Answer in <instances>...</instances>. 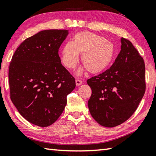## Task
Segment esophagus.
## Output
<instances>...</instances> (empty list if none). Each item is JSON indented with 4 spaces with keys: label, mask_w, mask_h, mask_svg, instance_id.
<instances>
[{
    "label": "esophagus",
    "mask_w": 156,
    "mask_h": 156,
    "mask_svg": "<svg viewBox=\"0 0 156 156\" xmlns=\"http://www.w3.org/2000/svg\"><path fill=\"white\" fill-rule=\"evenodd\" d=\"M82 84V82L80 80H78V79H76V86H80V85H81Z\"/></svg>",
    "instance_id": "obj_1"
}]
</instances>
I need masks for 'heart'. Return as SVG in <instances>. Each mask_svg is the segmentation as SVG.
<instances>
[{"mask_svg":"<svg viewBox=\"0 0 156 156\" xmlns=\"http://www.w3.org/2000/svg\"><path fill=\"white\" fill-rule=\"evenodd\" d=\"M79 53H82L81 61L88 71L97 74L109 66L115 55V47L102 36L90 32H80L73 37L72 42L63 45L61 60L64 66L74 68L79 61ZM84 68L78 69L76 74L82 75Z\"/></svg>","mask_w":156,"mask_h":156,"instance_id":"b5f03b06","label":"heart"}]
</instances>
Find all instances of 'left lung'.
I'll use <instances>...</instances> for the list:
<instances>
[{
    "label": "left lung",
    "instance_id": "1",
    "mask_svg": "<svg viewBox=\"0 0 156 156\" xmlns=\"http://www.w3.org/2000/svg\"><path fill=\"white\" fill-rule=\"evenodd\" d=\"M121 51L105 72L87 81L92 90L88 107L105 127L126 121L138 108L145 91L144 61L133 44L121 38Z\"/></svg>",
    "mask_w": 156,
    "mask_h": 156
}]
</instances>
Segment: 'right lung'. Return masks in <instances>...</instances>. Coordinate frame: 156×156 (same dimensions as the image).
<instances>
[{
    "mask_svg": "<svg viewBox=\"0 0 156 156\" xmlns=\"http://www.w3.org/2000/svg\"><path fill=\"white\" fill-rule=\"evenodd\" d=\"M67 30H46L26 39L15 51L9 69L11 99L20 114L41 127L62 114L75 79L61 63L59 48Z\"/></svg>",
    "mask_w": 156,
    "mask_h": 156,
    "instance_id": "obj_1",
    "label": "right lung"
}]
</instances>
